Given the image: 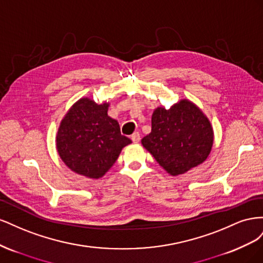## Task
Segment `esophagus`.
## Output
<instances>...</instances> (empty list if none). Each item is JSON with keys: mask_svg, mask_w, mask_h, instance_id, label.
I'll return each mask as SVG.
<instances>
[{"mask_svg": "<svg viewBox=\"0 0 263 263\" xmlns=\"http://www.w3.org/2000/svg\"><path fill=\"white\" fill-rule=\"evenodd\" d=\"M132 140H133V142H135V144H136V142H139V140H140V134L138 132L134 133L132 135Z\"/></svg>", "mask_w": 263, "mask_h": 263, "instance_id": "esophagus-1", "label": "esophagus"}]
</instances>
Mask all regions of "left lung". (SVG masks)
Here are the masks:
<instances>
[{
    "label": "left lung",
    "mask_w": 263,
    "mask_h": 263,
    "mask_svg": "<svg viewBox=\"0 0 263 263\" xmlns=\"http://www.w3.org/2000/svg\"><path fill=\"white\" fill-rule=\"evenodd\" d=\"M141 144L172 176L201 164L213 145V129L202 110L187 100L169 109L158 107L151 117V133Z\"/></svg>",
    "instance_id": "8db88e82"
}]
</instances>
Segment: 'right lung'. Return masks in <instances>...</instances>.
<instances>
[{
    "instance_id": "right-lung-1",
    "label": "right lung",
    "mask_w": 263,
    "mask_h": 263,
    "mask_svg": "<svg viewBox=\"0 0 263 263\" xmlns=\"http://www.w3.org/2000/svg\"><path fill=\"white\" fill-rule=\"evenodd\" d=\"M108 104L81 99L62 119L57 150L62 161L82 176L99 179L110 169L122 149L132 140L121 134L118 123L107 115Z\"/></svg>"
}]
</instances>
